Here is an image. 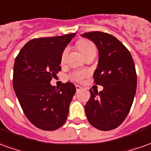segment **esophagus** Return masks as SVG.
I'll use <instances>...</instances> for the list:
<instances>
[{
	"mask_svg": "<svg viewBox=\"0 0 151 151\" xmlns=\"http://www.w3.org/2000/svg\"><path fill=\"white\" fill-rule=\"evenodd\" d=\"M76 90L77 91H80V90H82V86H78V85H76Z\"/></svg>",
	"mask_w": 151,
	"mask_h": 151,
	"instance_id": "obj_1",
	"label": "esophagus"
}]
</instances>
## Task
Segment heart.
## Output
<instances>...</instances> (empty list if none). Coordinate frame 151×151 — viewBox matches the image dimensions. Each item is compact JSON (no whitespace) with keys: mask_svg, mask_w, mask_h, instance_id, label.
Instances as JSON below:
<instances>
[{"mask_svg":"<svg viewBox=\"0 0 151 151\" xmlns=\"http://www.w3.org/2000/svg\"><path fill=\"white\" fill-rule=\"evenodd\" d=\"M78 46L79 50H81V52L83 54L84 56H86L88 53H90L91 51H95L96 50V46L92 42H91L89 40H80L78 42ZM68 54V48H65V50H63L62 55H61V62H65L66 56ZM86 75V73L83 70H76L73 71V73H70L69 78L73 80V81H77V82H81Z\"/></svg>","mask_w":151,"mask_h":151,"instance_id":"obj_1","label":"heart"}]
</instances>
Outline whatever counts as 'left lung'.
<instances>
[{
  "instance_id": "left-lung-1",
  "label": "left lung",
  "mask_w": 151,
  "mask_h": 151,
  "mask_svg": "<svg viewBox=\"0 0 151 151\" xmlns=\"http://www.w3.org/2000/svg\"><path fill=\"white\" fill-rule=\"evenodd\" d=\"M82 37L92 41L99 50L94 83L103 90L92 91L85 105L89 123L101 131L113 130L123 123L130 111L137 90V73L130 51L115 37L90 32Z\"/></svg>"
}]
</instances>
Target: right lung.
Returning <instances> with one entry per match:
<instances>
[{"label": "right lung", "instance_id": "add662e5", "mask_svg": "<svg viewBox=\"0 0 151 151\" xmlns=\"http://www.w3.org/2000/svg\"><path fill=\"white\" fill-rule=\"evenodd\" d=\"M75 35L32 39L15 58L14 90L24 114L42 130H56L67 119L75 86L68 82L59 89L50 81L61 70L62 52Z\"/></svg>", "mask_w": 151, "mask_h": 151}]
</instances>
